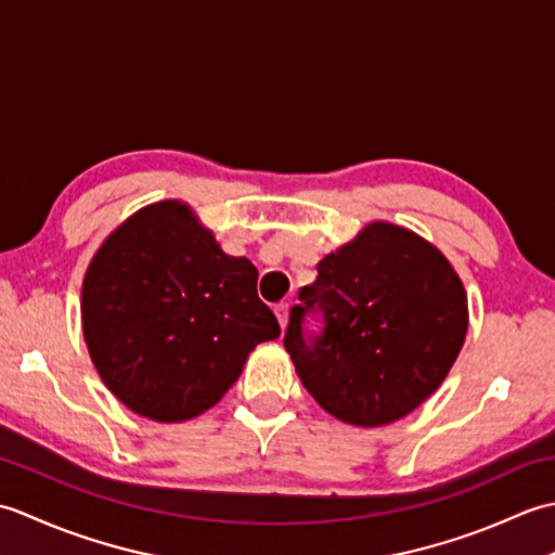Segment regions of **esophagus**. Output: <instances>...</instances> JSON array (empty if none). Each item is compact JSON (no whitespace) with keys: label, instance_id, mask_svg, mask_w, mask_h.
<instances>
[{"label":"esophagus","instance_id":"obj_1","mask_svg":"<svg viewBox=\"0 0 555 555\" xmlns=\"http://www.w3.org/2000/svg\"><path fill=\"white\" fill-rule=\"evenodd\" d=\"M274 314H276L281 328H286L288 326V302H279L274 308Z\"/></svg>","mask_w":555,"mask_h":555}]
</instances>
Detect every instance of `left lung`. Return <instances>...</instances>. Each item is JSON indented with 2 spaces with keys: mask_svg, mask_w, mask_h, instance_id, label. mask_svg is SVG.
Instances as JSON below:
<instances>
[{
  "mask_svg": "<svg viewBox=\"0 0 555 555\" xmlns=\"http://www.w3.org/2000/svg\"><path fill=\"white\" fill-rule=\"evenodd\" d=\"M298 298L284 346L317 403L356 427L422 405L465 344L463 281L439 247L388 221L328 253ZM312 311L323 317L320 337L304 332Z\"/></svg>",
  "mask_w": 555,
  "mask_h": 555,
  "instance_id": "1",
  "label": "left lung"
}]
</instances>
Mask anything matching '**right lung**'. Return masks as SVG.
Masks as SVG:
<instances>
[{
    "instance_id": "obj_1",
    "label": "right lung",
    "mask_w": 555,
    "mask_h": 555,
    "mask_svg": "<svg viewBox=\"0 0 555 555\" xmlns=\"http://www.w3.org/2000/svg\"><path fill=\"white\" fill-rule=\"evenodd\" d=\"M82 336L104 386L155 422L203 415L281 328L257 269L219 247L179 199L128 217L82 279Z\"/></svg>"
}]
</instances>
